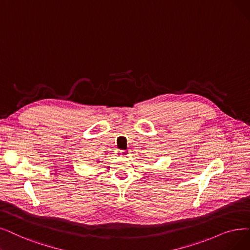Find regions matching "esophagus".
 Instances as JSON below:
<instances>
[{"instance_id": "esophagus-1", "label": "esophagus", "mask_w": 250, "mask_h": 250, "mask_svg": "<svg viewBox=\"0 0 250 250\" xmlns=\"http://www.w3.org/2000/svg\"><path fill=\"white\" fill-rule=\"evenodd\" d=\"M118 154L121 156H127L128 151L127 150H118Z\"/></svg>"}]
</instances>
